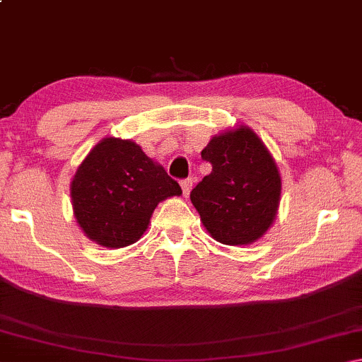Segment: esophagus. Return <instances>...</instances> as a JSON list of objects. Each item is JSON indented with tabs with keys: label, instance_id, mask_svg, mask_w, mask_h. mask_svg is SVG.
Returning <instances> with one entry per match:
<instances>
[{
	"label": "esophagus",
	"instance_id": "obj_1",
	"mask_svg": "<svg viewBox=\"0 0 362 362\" xmlns=\"http://www.w3.org/2000/svg\"><path fill=\"white\" fill-rule=\"evenodd\" d=\"M180 187H182V192H183V196H187L189 194V192H192V188H193V179L192 177H188V179H183L182 182H180Z\"/></svg>",
	"mask_w": 362,
	"mask_h": 362
}]
</instances>
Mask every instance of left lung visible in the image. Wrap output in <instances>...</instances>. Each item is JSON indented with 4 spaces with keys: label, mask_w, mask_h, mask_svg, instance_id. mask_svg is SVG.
<instances>
[{
    "label": "left lung",
    "mask_w": 362,
    "mask_h": 362,
    "mask_svg": "<svg viewBox=\"0 0 362 362\" xmlns=\"http://www.w3.org/2000/svg\"><path fill=\"white\" fill-rule=\"evenodd\" d=\"M212 173L189 199L218 243L246 246L262 238L276 217L281 177L276 163L252 129L241 126L212 137L201 151Z\"/></svg>",
    "instance_id": "obj_1"
}]
</instances>
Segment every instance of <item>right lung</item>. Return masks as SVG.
I'll use <instances>...</instances> for the list:
<instances>
[{"instance_id": "right-lung-1", "label": "right lung", "mask_w": 362, "mask_h": 362, "mask_svg": "<svg viewBox=\"0 0 362 362\" xmlns=\"http://www.w3.org/2000/svg\"><path fill=\"white\" fill-rule=\"evenodd\" d=\"M182 188L131 140L97 144L71 182L76 222L89 240L118 249L139 241L158 203Z\"/></svg>"}]
</instances>
